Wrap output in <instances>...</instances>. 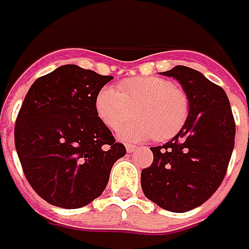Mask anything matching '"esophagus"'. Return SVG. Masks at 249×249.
<instances>
[{
    "label": "esophagus",
    "instance_id": "34e87169",
    "mask_svg": "<svg viewBox=\"0 0 249 249\" xmlns=\"http://www.w3.org/2000/svg\"><path fill=\"white\" fill-rule=\"evenodd\" d=\"M136 148H137L136 145H129V144L126 145V151L127 152H133V151H136Z\"/></svg>",
    "mask_w": 249,
    "mask_h": 249
}]
</instances>
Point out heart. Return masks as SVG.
Here are the masks:
<instances>
[{
	"label": "heart",
	"mask_w": 249,
	"mask_h": 249,
	"mask_svg": "<svg viewBox=\"0 0 249 249\" xmlns=\"http://www.w3.org/2000/svg\"><path fill=\"white\" fill-rule=\"evenodd\" d=\"M186 92L162 77H134L119 84L102 87L95 97V110L104 124L110 130L120 129L119 139L129 142L154 137L158 141L175 137L188 116Z\"/></svg>",
	"instance_id": "1"
}]
</instances>
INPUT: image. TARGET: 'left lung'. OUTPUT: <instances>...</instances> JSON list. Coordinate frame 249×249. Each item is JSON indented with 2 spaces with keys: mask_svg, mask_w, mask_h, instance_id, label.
Returning a JSON list of instances; mask_svg holds the SVG:
<instances>
[{
  "mask_svg": "<svg viewBox=\"0 0 249 249\" xmlns=\"http://www.w3.org/2000/svg\"><path fill=\"white\" fill-rule=\"evenodd\" d=\"M162 74L180 83L190 109L176 136L151 148L154 162L141 172V188L162 209L183 213L202 205L223 181L235 123L225 90L201 72L177 65Z\"/></svg>",
  "mask_w": 249,
  "mask_h": 249,
  "instance_id": "left-lung-1",
  "label": "left lung"
}]
</instances>
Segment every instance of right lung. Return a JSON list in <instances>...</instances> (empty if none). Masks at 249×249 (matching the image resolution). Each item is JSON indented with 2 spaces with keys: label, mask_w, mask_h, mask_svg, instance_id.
<instances>
[{
  "label": "right lung",
  "mask_w": 249,
  "mask_h": 249,
  "mask_svg": "<svg viewBox=\"0 0 249 249\" xmlns=\"http://www.w3.org/2000/svg\"><path fill=\"white\" fill-rule=\"evenodd\" d=\"M112 76L63 65L37 79L15 124V147L33 190L51 205L77 209L102 194L126 148L95 110Z\"/></svg>",
  "instance_id": "add662e5"
}]
</instances>
